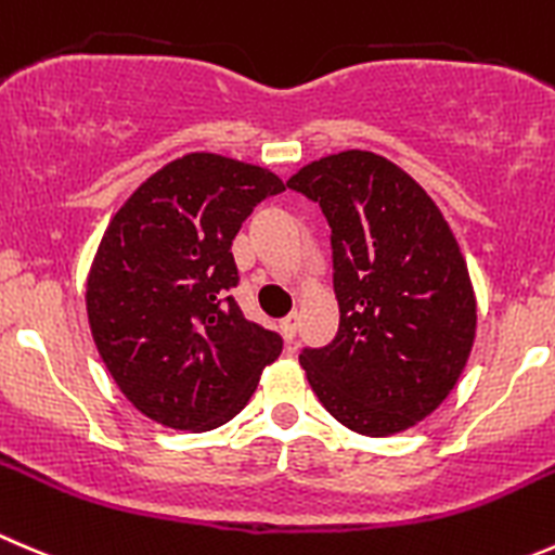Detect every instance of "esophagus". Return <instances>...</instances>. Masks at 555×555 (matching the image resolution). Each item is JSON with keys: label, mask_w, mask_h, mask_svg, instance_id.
<instances>
[{"label": "esophagus", "mask_w": 555, "mask_h": 555, "mask_svg": "<svg viewBox=\"0 0 555 555\" xmlns=\"http://www.w3.org/2000/svg\"><path fill=\"white\" fill-rule=\"evenodd\" d=\"M298 320H300L298 311H293V314L284 317L282 325H279V327H282V336L287 338V341H293V338H295V331H298Z\"/></svg>", "instance_id": "obj_1"}]
</instances>
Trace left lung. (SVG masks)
<instances>
[{
    "instance_id": "8db88e82",
    "label": "left lung",
    "mask_w": 555,
    "mask_h": 555,
    "mask_svg": "<svg viewBox=\"0 0 555 555\" xmlns=\"http://www.w3.org/2000/svg\"><path fill=\"white\" fill-rule=\"evenodd\" d=\"M287 186L320 203L331 224L341 314L327 347L300 352L306 379L349 431H406L450 396L475 344L459 241L426 190L379 154H331Z\"/></svg>"
}]
</instances>
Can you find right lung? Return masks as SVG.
Instances as JSON below:
<instances>
[{"label":"right lung","instance_id":"right-lung-1","mask_svg":"<svg viewBox=\"0 0 555 555\" xmlns=\"http://www.w3.org/2000/svg\"><path fill=\"white\" fill-rule=\"evenodd\" d=\"M284 192L271 170L195 152L149 176L100 241L86 311L118 390L154 423L211 431L257 390L282 336L249 322L233 295V238Z\"/></svg>","mask_w":555,"mask_h":555}]
</instances>
